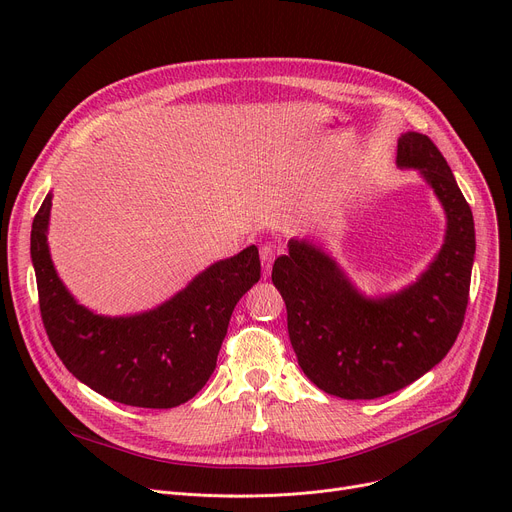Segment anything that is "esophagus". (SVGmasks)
<instances>
[{"instance_id":"esophagus-1","label":"esophagus","mask_w":512,"mask_h":512,"mask_svg":"<svg viewBox=\"0 0 512 512\" xmlns=\"http://www.w3.org/2000/svg\"><path fill=\"white\" fill-rule=\"evenodd\" d=\"M259 259H261V270H263V278H270L272 272V263L276 259V249L270 245H263L259 249Z\"/></svg>"}]
</instances>
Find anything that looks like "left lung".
Masks as SVG:
<instances>
[{
  "mask_svg": "<svg viewBox=\"0 0 512 512\" xmlns=\"http://www.w3.org/2000/svg\"><path fill=\"white\" fill-rule=\"evenodd\" d=\"M396 168L415 170L446 215L442 247L413 282L369 297L309 238H290L272 270L301 369L319 390L346 400L386 396L436 367L469 301L475 224L444 155L425 134L405 132Z\"/></svg>",
  "mask_w": 512,
  "mask_h": 512,
  "instance_id": "8db88e82",
  "label": "left lung"
}]
</instances>
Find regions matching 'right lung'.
Masks as SVG:
<instances>
[{
    "label": "right lung",
    "instance_id": "1",
    "mask_svg": "<svg viewBox=\"0 0 512 512\" xmlns=\"http://www.w3.org/2000/svg\"><path fill=\"white\" fill-rule=\"evenodd\" d=\"M47 193L33 220L31 259L43 326L78 382L143 409H172L211 378L236 303L259 282L255 245L205 267L174 297L132 315H101L80 305L49 253Z\"/></svg>",
    "mask_w": 512,
    "mask_h": 512
}]
</instances>
